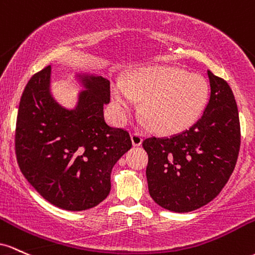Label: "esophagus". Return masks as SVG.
Returning <instances> with one entry per match:
<instances>
[{
	"label": "esophagus",
	"mask_w": 255,
	"mask_h": 255,
	"mask_svg": "<svg viewBox=\"0 0 255 255\" xmlns=\"http://www.w3.org/2000/svg\"><path fill=\"white\" fill-rule=\"evenodd\" d=\"M131 141H132L133 145H141L143 141V136L138 131H132L131 132Z\"/></svg>",
	"instance_id": "esophagus-1"
}]
</instances>
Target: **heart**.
<instances>
[{
    "label": "heart",
    "instance_id": "1",
    "mask_svg": "<svg viewBox=\"0 0 255 255\" xmlns=\"http://www.w3.org/2000/svg\"><path fill=\"white\" fill-rule=\"evenodd\" d=\"M210 85L200 74L173 66L149 67L137 72L130 84L118 82L113 97L123 112L143 100L142 112L159 132L183 130L199 118L207 104Z\"/></svg>",
    "mask_w": 255,
    "mask_h": 255
}]
</instances>
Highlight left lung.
Here are the masks:
<instances>
[{
    "mask_svg": "<svg viewBox=\"0 0 255 255\" xmlns=\"http://www.w3.org/2000/svg\"><path fill=\"white\" fill-rule=\"evenodd\" d=\"M210 99L189 128L168 137H148V190L159 206L190 212L220 193L235 168L241 144L239 110L227 81L207 70Z\"/></svg>",
    "mask_w": 255,
    "mask_h": 255,
    "instance_id": "8db88e82",
    "label": "left lung"
}]
</instances>
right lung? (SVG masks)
<instances>
[{
    "label": "right lung",
    "instance_id": "right-lung-1",
    "mask_svg": "<svg viewBox=\"0 0 255 255\" xmlns=\"http://www.w3.org/2000/svg\"><path fill=\"white\" fill-rule=\"evenodd\" d=\"M50 65L31 77L20 99L15 155L27 182L56 207L84 211L111 191V172L132 147L127 130L106 123L111 82L85 81L76 110L56 104L49 93Z\"/></svg>",
    "mask_w": 255,
    "mask_h": 255
}]
</instances>
